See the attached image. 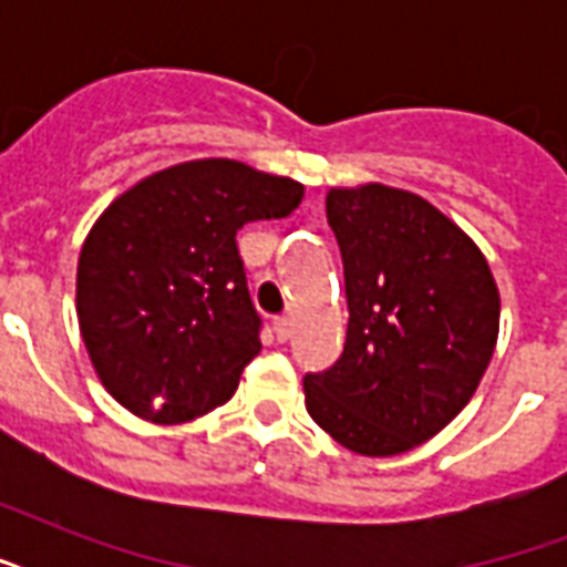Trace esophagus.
Returning <instances> with one entry per match:
<instances>
[{"label":"esophagus","instance_id":"obj_1","mask_svg":"<svg viewBox=\"0 0 567 567\" xmlns=\"http://www.w3.org/2000/svg\"><path fill=\"white\" fill-rule=\"evenodd\" d=\"M274 332H276V341H288V338H291V332H293V323H291V318H276L274 320Z\"/></svg>","mask_w":567,"mask_h":567}]
</instances>
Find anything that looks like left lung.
I'll return each instance as SVG.
<instances>
[{
  "label": "left lung",
  "mask_w": 567,
  "mask_h": 567,
  "mask_svg": "<svg viewBox=\"0 0 567 567\" xmlns=\"http://www.w3.org/2000/svg\"><path fill=\"white\" fill-rule=\"evenodd\" d=\"M344 258V353L302 379L320 430L359 456H400L474 396L501 332L483 249L423 196L368 182L329 188Z\"/></svg>",
  "instance_id": "8db88e82"
}]
</instances>
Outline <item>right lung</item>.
<instances>
[{
    "mask_svg": "<svg viewBox=\"0 0 567 567\" xmlns=\"http://www.w3.org/2000/svg\"><path fill=\"white\" fill-rule=\"evenodd\" d=\"M302 203V185L231 158L146 176L93 223L75 270L91 364L123 409L185 423L235 394L261 350L238 229Z\"/></svg>",
    "mask_w": 567,
    "mask_h": 567,
    "instance_id": "right-lung-1",
    "label": "right lung"
}]
</instances>
